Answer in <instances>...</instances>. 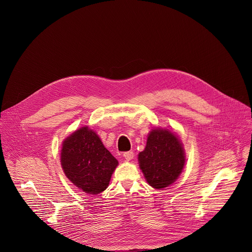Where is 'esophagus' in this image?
<instances>
[{
  "label": "esophagus",
  "instance_id": "34e87169",
  "mask_svg": "<svg viewBox=\"0 0 252 252\" xmlns=\"http://www.w3.org/2000/svg\"><path fill=\"white\" fill-rule=\"evenodd\" d=\"M133 157H134V154H133L132 152H126V153L124 154V158H125L127 161L131 160V159L133 158Z\"/></svg>",
  "mask_w": 252,
  "mask_h": 252
}]
</instances>
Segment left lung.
<instances>
[{
    "label": "left lung",
    "instance_id": "obj_1",
    "mask_svg": "<svg viewBox=\"0 0 252 252\" xmlns=\"http://www.w3.org/2000/svg\"><path fill=\"white\" fill-rule=\"evenodd\" d=\"M137 158L148 184L157 189L173 184L186 163L181 139L174 132L162 128H155L149 133L147 146Z\"/></svg>",
    "mask_w": 252,
    "mask_h": 252
}]
</instances>
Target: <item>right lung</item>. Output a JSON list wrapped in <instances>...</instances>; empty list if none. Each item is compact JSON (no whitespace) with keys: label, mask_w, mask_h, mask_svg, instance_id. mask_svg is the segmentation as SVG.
Returning <instances> with one entry per match:
<instances>
[{"label":"right lung","mask_w":252,"mask_h":252,"mask_svg":"<svg viewBox=\"0 0 252 252\" xmlns=\"http://www.w3.org/2000/svg\"><path fill=\"white\" fill-rule=\"evenodd\" d=\"M61 164L65 176L79 189L98 194L109 187L119 161L104 148L95 131L83 126L63 141Z\"/></svg>","instance_id":"right-lung-1"}]
</instances>
